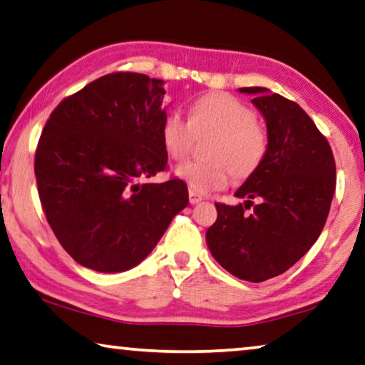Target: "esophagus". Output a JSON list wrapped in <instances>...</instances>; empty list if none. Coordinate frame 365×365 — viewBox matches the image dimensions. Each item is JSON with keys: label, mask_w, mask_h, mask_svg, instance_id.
<instances>
[{"label": "esophagus", "mask_w": 365, "mask_h": 365, "mask_svg": "<svg viewBox=\"0 0 365 365\" xmlns=\"http://www.w3.org/2000/svg\"><path fill=\"white\" fill-rule=\"evenodd\" d=\"M188 198H190V203H192V205H197V203H200L201 200H203V197H201L200 193L193 192V190H190V192H188Z\"/></svg>", "instance_id": "34e87169"}]
</instances>
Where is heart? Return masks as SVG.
Instances as JSON below:
<instances>
[{"label":"heart","instance_id":"heart-1","mask_svg":"<svg viewBox=\"0 0 365 365\" xmlns=\"http://www.w3.org/2000/svg\"><path fill=\"white\" fill-rule=\"evenodd\" d=\"M205 133L216 134L208 149L211 160L185 162L175 170L193 192L208 193L226 187L231 172L237 178L249 177L267 154V130L242 101L227 93L197 98L190 105L188 121L178 111H170L160 128L162 144L173 160H183L195 134Z\"/></svg>","mask_w":365,"mask_h":365}]
</instances>
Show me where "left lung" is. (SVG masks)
Segmentation results:
<instances>
[{
    "instance_id": "left-lung-1",
    "label": "left lung",
    "mask_w": 365,
    "mask_h": 365,
    "mask_svg": "<svg viewBox=\"0 0 365 365\" xmlns=\"http://www.w3.org/2000/svg\"><path fill=\"white\" fill-rule=\"evenodd\" d=\"M252 95L265 119L267 154L236 190L239 205L216 203L217 220L206 244L222 269L237 279L264 282L298 262L322 235L336 188V164L324 135L295 101L264 86ZM258 205L243 213L252 200Z\"/></svg>"
}]
</instances>
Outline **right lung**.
I'll return each instance as SVG.
<instances>
[{
    "instance_id": "add662e5",
    "label": "right lung",
    "mask_w": 365,
    "mask_h": 365,
    "mask_svg": "<svg viewBox=\"0 0 365 365\" xmlns=\"http://www.w3.org/2000/svg\"><path fill=\"white\" fill-rule=\"evenodd\" d=\"M164 80L118 72L65 98L43 128L34 172L42 210L62 247L86 269L114 274L143 262L188 205L164 172Z\"/></svg>"
}]
</instances>
